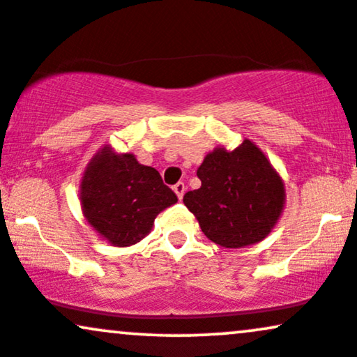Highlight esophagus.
Returning <instances> with one entry per match:
<instances>
[{"label": "esophagus", "mask_w": 357, "mask_h": 357, "mask_svg": "<svg viewBox=\"0 0 357 357\" xmlns=\"http://www.w3.org/2000/svg\"><path fill=\"white\" fill-rule=\"evenodd\" d=\"M185 190H187V187H185V183H183V182H178V183H175V185H174V192L177 194L178 200L183 199V194H185Z\"/></svg>", "instance_id": "34e87169"}]
</instances>
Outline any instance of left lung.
<instances>
[{
    "label": "left lung",
    "mask_w": 357,
    "mask_h": 357,
    "mask_svg": "<svg viewBox=\"0 0 357 357\" xmlns=\"http://www.w3.org/2000/svg\"><path fill=\"white\" fill-rule=\"evenodd\" d=\"M202 185L183 204L212 242L227 249L262 241L280 217L284 183L266 155L250 140L232 152L215 149L197 170Z\"/></svg>",
    "instance_id": "left-lung-1"
}]
</instances>
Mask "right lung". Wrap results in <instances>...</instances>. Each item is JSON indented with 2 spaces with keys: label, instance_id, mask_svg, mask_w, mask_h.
Here are the masks:
<instances>
[{
  "label": "right lung",
  "instance_id": "1",
  "mask_svg": "<svg viewBox=\"0 0 357 357\" xmlns=\"http://www.w3.org/2000/svg\"><path fill=\"white\" fill-rule=\"evenodd\" d=\"M79 199L91 227L119 247L142 241L155 217L177 202L157 170L140 165L132 153H113L108 146L86 167Z\"/></svg>",
  "mask_w": 357,
  "mask_h": 357
}]
</instances>
